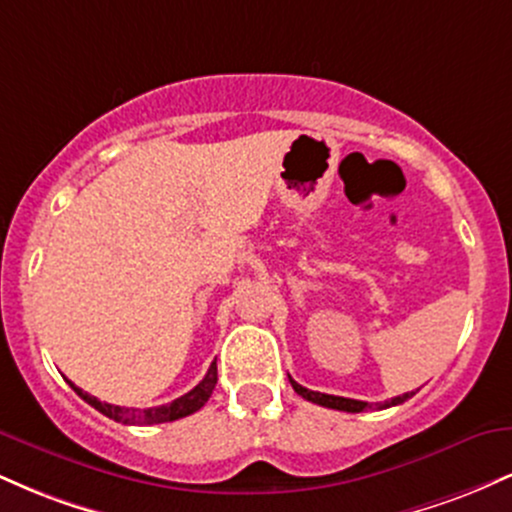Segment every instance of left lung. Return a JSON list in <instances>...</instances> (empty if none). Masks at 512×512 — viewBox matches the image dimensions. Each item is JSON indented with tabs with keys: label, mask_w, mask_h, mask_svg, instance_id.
<instances>
[{
	"label": "left lung",
	"mask_w": 512,
	"mask_h": 512,
	"mask_svg": "<svg viewBox=\"0 0 512 512\" xmlns=\"http://www.w3.org/2000/svg\"><path fill=\"white\" fill-rule=\"evenodd\" d=\"M291 380V378H289ZM293 390L298 392L303 399H308V402L313 404H320V407H327V409H339V411H351V414H356V411H368V409H387V407H397V404L407 402V399L414 395V392H404V395L399 397H392L387 399V402H378V404H368V402H361V399H349V397H337V395H325V392H313L308 390V387L298 385L296 380H291Z\"/></svg>",
	"instance_id": "8db88e82"
}]
</instances>
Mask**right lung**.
<instances>
[{
    "mask_svg": "<svg viewBox=\"0 0 512 512\" xmlns=\"http://www.w3.org/2000/svg\"><path fill=\"white\" fill-rule=\"evenodd\" d=\"M216 380H219V373H216V361L211 363L207 375H204V380L199 383L197 387H192L187 395H182L178 399H173L170 404H161V407H151V409H127V407H117V404H108V402H101L98 397L88 395V392L81 390V387H76L72 380H67L69 385H72V390L79 395L84 402L91 404L93 409H98L101 414L108 416V419L117 421V424H137V426H151V424H166V421H175V419H182V416H190L195 414L207 404V399L211 397V392H214L216 387Z\"/></svg>",
    "mask_w": 512,
    "mask_h": 512,
    "instance_id": "right-lung-1",
    "label": "right lung"
}]
</instances>
